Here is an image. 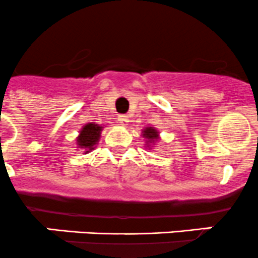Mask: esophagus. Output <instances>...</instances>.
Instances as JSON below:
<instances>
[{"mask_svg":"<svg viewBox=\"0 0 258 258\" xmlns=\"http://www.w3.org/2000/svg\"><path fill=\"white\" fill-rule=\"evenodd\" d=\"M128 116L126 115H119V123L121 124V125H128Z\"/></svg>","mask_w":258,"mask_h":258,"instance_id":"34e87169","label":"esophagus"}]
</instances>
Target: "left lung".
I'll list each match as a JSON object with an SVG mask.
<instances>
[{"mask_svg": "<svg viewBox=\"0 0 258 258\" xmlns=\"http://www.w3.org/2000/svg\"><path fill=\"white\" fill-rule=\"evenodd\" d=\"M144 135L145 138H148V139H150V140H154V139H157V137H158V133L155 132L154 129L153 128H147L144 130Z\"/></svg>", "mask_w": 258, "mask_h": 258, "instance_id": "1", "label": "left lung"}]
</instances>
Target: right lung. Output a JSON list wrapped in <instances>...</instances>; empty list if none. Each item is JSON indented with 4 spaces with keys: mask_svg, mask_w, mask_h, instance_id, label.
<instances>
[{
    "mask_svg": "<svg viewBox=\"0 0 258 258\" xmlns=\"http://www.w3.org/2000/svg\"><path fill=\"white\" fill-rule=\"evenodd\" d=\"M100 130L101 126L96 125V124H88V125H85L80 132V135H79L78 144L81 148H85L86 153L90 152L94 145L96 144V142L99 140Z\"/></svg>",
    "mask_w": 258,
    "mask_h": 258,
    "instance_id": "obj_1",
    "label": "right lung"
}]
</instances>
